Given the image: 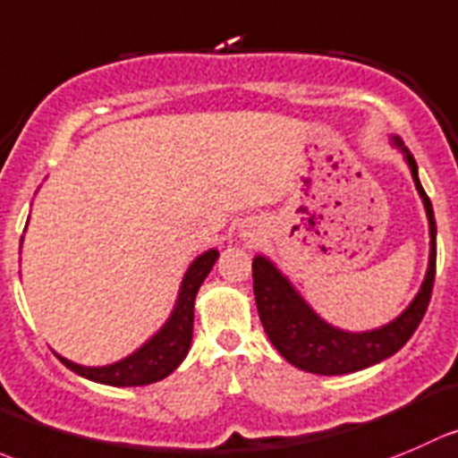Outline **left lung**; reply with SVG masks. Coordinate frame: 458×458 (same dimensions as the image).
I'll use <instances>...</instances> for the list:
<instances>
[{"label":"left lung","mask_w":458,"mask_h":458,"mask_svg":"<svg viewBox=\"0 0 458 458\" xmlns=\"http://www.w3.org/2000/svg\"><path fill=\"white\" fill-rule=\"evenodd\" d=\"M398 145L403 148L401 140ZM403 152L411 167L416 190L423 197L425 210H428L432 252H429V268L420 293L401 318L378 331L344 333L319 319L268 259L255 257L252 261V291H255L257 310H259L266 335L270 337L273 347L297 369L310 371V374L337 376L376 365V362L394 356L414 335L425 310H428L434 275H437V221H434L429 197L419 181L414 157L405 148Z\"/></svg>","instance_id":"1"}]
</instances>
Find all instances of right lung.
<instances>
[{"label": "right lung", "instance_id": "add662e5", "mask_svg": "<svg viewBox=\"0 0 458 458\" xmlns=\"http://www.w3.org/2000/svg\"><path fill=\"white\" fill-rule=\"evenodd\" d=\"M219 252L208 250L194 259L185 273L183 286L179 293V304L172 313L170 322L136 353L125 360L106 367H82L75 362L60 358L62 365L69 367L75 374L84 376L96 383L114 385V387H136V385H149L170 376L176 367L188 356L190 342H192V322H194V297L199 286L215 266Z\"/></svg>", "mask_w": 458, "mask_h": 458}]
</instances>
